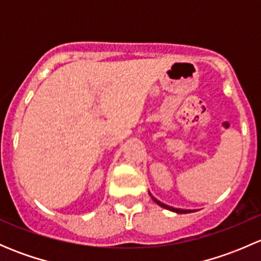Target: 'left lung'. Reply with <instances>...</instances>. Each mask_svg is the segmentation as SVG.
<instances>
[{
	"mask_svg": "<svg viewBox=\"0 0 261 261\" xmlns=\"http://www.w3.org/2000/svg\"><path fill=\"white\" fill-rule=\"evenodd\" d=\"M150 196H151V194H150ZM151 198H152V201H154V202H156V203L159 204V206L164 207L165 210H169V211L177 212V213H191V212H192L191 210H180V208H174V207H170V206H168V204H164V203H162V202H159V201H158L156 198H154V197H152V196H151Z\"/></svg>",
	"mask_w": 261,
	"mask_h": 261,
	"instance_id": "1",
	"label": "left lung"
}]
</instances>
